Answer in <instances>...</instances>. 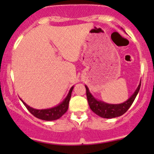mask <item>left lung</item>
<instances>
[{"instance_id":"obj_1","label":"left lung","mask_w":154,"mask_h":154,"mask_svg":"<svg viewBox=\"0 0 154 154\" xmlns=\"http://www.w3.org/2000/svg\"><path fill=\"white\" fill-rule=\"evenodd\" d=\"M85 87L86 89L87 100H88L90 109L100 117L104 118V119H112V118L119 117L125 114L128 110V109L131 106L132 103L134 101L135 98L140 89L141 82L134 93L130 96V98L124 103H119V104H111V103H107L101 101V100H97L91 94L87 86H85Z\"/></svg>"}]
</instances>
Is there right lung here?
I'll return each mask as SVG.
<instances>
[{
    "label": "right lung",
    "instance_id": "add662e5",
    "mask_svg": "<svg viewBox=\"0 0 154 154\" xmlns=\"http://www.w3.org/2000/svg\"><path fill=\"white\" fill-rule=\"evenodd\" d=\"M73 88H74V86H72L70 88L69 92H68L66 98L63 100V102H61L57 106L49 109H33L28 106L26 103H24L21 98L20 99L22 101V103H24V106H26V108L28 109L29 112L32 115H33L35 117L44 121H54L61 118L67 112L68 109V103H69V100L70 98H71Z\"/></svg>",
    "mask_w": 154,
    "mask_h": 154
}]
</instances>
